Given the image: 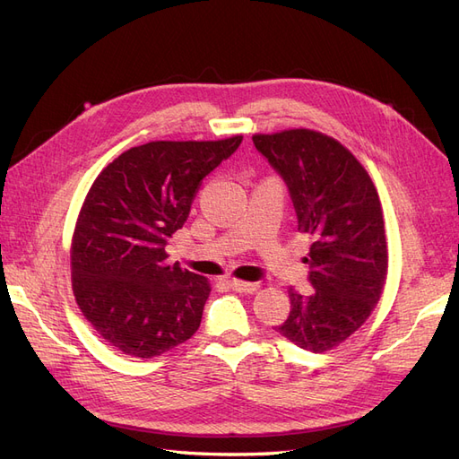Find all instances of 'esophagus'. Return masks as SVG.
<instances>
[{"mask_svg":"<svg viewBox=\"0 0 459 459\" xmlns=\"http://www.w3.org/2000/svg\"><path fill=\"white\" fill-rule=\"evenodd\" d=\"M228 285L233 290H238V293H255L256 287H258L256 283H248V281H241V280H230Z\"/></svg>","mask_w":459,"mask_h":459,"instance_id":"34e87169","label":"esophagus"}]
</instances>
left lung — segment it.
Segmentation results:
<instances>
[{
    "label": "left lung",
    "instance_id": "8db88e82",
    "mask_svg": "<svg viewBox=\"0 0 459 459\" xmlns=\"http://www.w3.org/2000/svg\"><path fill=\"white\" fill-rule=\"evenodd\" d=\"M253 143L287 184L299 231L312 238V293L289 289L290 312L275 331L304 351H331L358 331L383 293L388 256L377 189L352 152L325 134H256Z\"/></svg>",
    "mask_w": 459,
    "mask_h": 459
}]
</instances>
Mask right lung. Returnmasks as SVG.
I'll use <instances>...</instances> for the list:
<instances>
[{
	"label": "right lung",
	"mask_w": 459,
	"mask_h": 459,
	"mask_svg": "<svg viewBox=\"0 0 459 459\" xmlns=\"http://www.w3.org/2000/svg\"><path fill=\"white\" fill-rule=\"evenodd\" d=\"M241 142H151L124 151L95 178L73 235V290L117 351L155 358L199 329L211 283L166 262L164 247L186 224L203 178Z\"/></svg>",
	"instance_id": "1"
}]
</instances>
